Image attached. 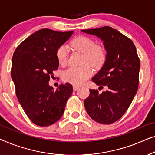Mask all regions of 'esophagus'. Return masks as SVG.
<instances>
[{"mask_svg":"<svg viewBox=\"0 0 155 155\" xmlns=\"http://www.w3.org/2000/svg\"><path fill=\"white\" fill-rule=\"evenodd\" d=\"M73 88V90H74V91H76V90H78V89H79L80 87H78V86H75V85H74Z\"/></svg>","mask_w":155,"mask_h":155,"instance_id":"esophagus-1","label":"esophagus"}]
</instances>
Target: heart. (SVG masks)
I'll list each match as a JSON object with an SVG mask.
<instances>
[{
	"label": "heart",
	"mask_w": 155,
	"mask_h": 155,
	"mask_svg": "<svg viewBox=\"0 0 155 155\" xmlns=\"http://www.w3.org/2000/svg\"><path fill=\"white\" fill-rule=\"evenodd\" d=\"M72 47L75 50L83 53L82 66L71 67L63 73V80L68 83L80 85L92 75L93 71L91 66L99 68L104 64L106 59V54L104 48L100 46L95 45L92 39L84 36H80L71 41ZM68 57V48L65 45H61L56 50V58L59 64L65 65Z\"/></svg>",
	"instance_id": "1"
}]
</instances>
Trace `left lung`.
Wrapping results in <instances>:
<instances>
[{
    "instance_id": "left-lung-1",
    "label": "left lung",
    "mask_w": 155,
    "mask_h": 155,
    "mask_svg": "<svg viewBox=\"0 0 155 155\" xmlns=\"http://www.w3.org/2000/svg\"><path fill=\"white\" fill-rule=\"evenodd\" d=\"M81 31L100 38L107 51L104 64L92 80L108 89L101 94L90 90L84 107L96 122L113 124L126 113L138 89L140 62L136 48L129 38L111 27Z\"/></svg>"
}]
</instances>
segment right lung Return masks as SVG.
Segmentation results:
<instances>
[{
    "mask_svg": "<svg viewBox=\"0 0 155 155\" xmlns=\"http://www.w3.org/2000/svg\"><path fill=\"white\" fill-rule=\"evenodd\" d=\"M73 34L40 29L25 39L12 56L11 77L16 96L25 114L37 126H48L60 119L73 92L69 83L61 84L56 91L48 84L53 72L58 68L56 50Z\"/></svg>",
    "mask_w": 155,
    "mask_h": 155,
    "instance_id": "right-lung-1",
    "label": "right lung"
}]
</instances>
